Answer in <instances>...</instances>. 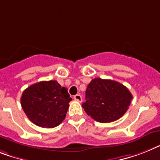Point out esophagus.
I'll list each match as a JSON object with an SVG mask.
<instances>
[{
    "mask_svg": "<svg viewBox=\"0 0 160 160\" xmlns=\"http://www.w3.org/2000/svg\"><path fill=\"white\" fill-rule=\"evenodd\" d=\"M73 98H74L75 101H78V102H81L82 100V96L80 94H77L75 95L74 96H73Z\"/></svg>",
    "mask_w": 160,
    "mask_h": 160,
    "instance_id": "esophagus-1",
    "label": "esophagus"
}]
</instances>
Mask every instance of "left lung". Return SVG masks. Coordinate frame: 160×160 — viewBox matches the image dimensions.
<instances>
[{
  "mask_svg": "<svg viewBox=\"0 0 160 160\" xmlns=\"http://www.w3.org/2000/svg\"><path fill=\"white\" fill-rule=\"evenodd\" d=\"M132 96L118 82L94 78L86 90V101L82 105L91 118L99 122H111L122 117L128 109Z\"/></svg>",
  "mask_w": 160,
  "mask_h": 160,
  "instance_id": "1",
  "label": "left lung"
}]
</instances>
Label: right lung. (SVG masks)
<instances>
[{
    "label": "right lung",
    "mask_w": 160,
    "mask_h": 160,
    "mask_svg": "<svg viewBox=\"0 0 160 160\" xmlns=\"http://www.w3.org/2000/svg\"><path fill=\"white\" fill-rule=\"evenodd\" d=\"M70 101L67 88L51 80L39 82L25 89L21 96V105L34 124L52 128L65 118Z\"/></svg>",
    "instance_id": "right-lung-1"
}]
</instances>
